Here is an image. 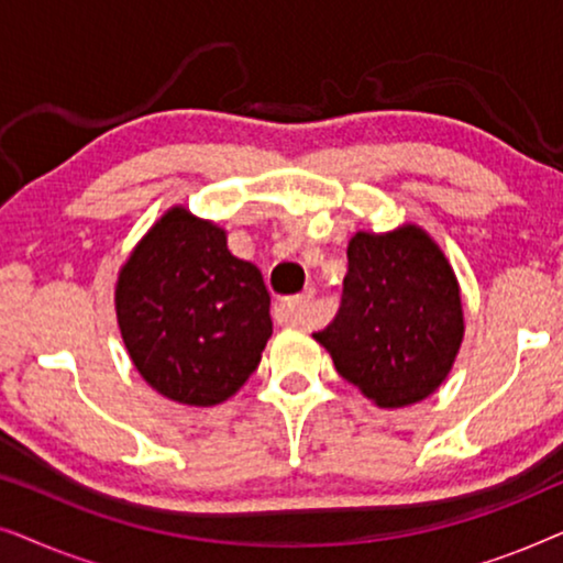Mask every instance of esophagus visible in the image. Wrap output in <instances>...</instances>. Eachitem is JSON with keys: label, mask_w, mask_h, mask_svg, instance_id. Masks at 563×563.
I'll return each instance as SVG.
<instances>
[{"label": "esophagus", "mask_w": 563, "mask_h": 563, "mask_svg": "<svg viewBox=\"0 0 563 563\" xmlns=\"http://www.w3.org/2000/svg\"><path fill=\"white\" fill-rule=\"evenodd\" d=\"M310 302L312 291H305V295L287 297L279 305V322L284 325H307L310 322Z\"/></svg>", "instance_id": "34e87169"}]
</instances>
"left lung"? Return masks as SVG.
Segmentation results:
<instances>
[{
  "label": "left lung",
  "instance_id": "left-lung-1",
  "mask_svg": "<svg viewBox=\"0 0 563 563\" xmlns=\"http://www.w3.org/2000/svg\"><path fill=\"white\" fill-rule=\"evenodd\" d=\"M314 341L338 374L379 407H407L441 387L464 341L456 274L426 230L356 233L333 322Z\"/></svg>",
  "mask_w": 563,
  "mask_h": 563
}]
</instances>
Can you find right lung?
<instances>
[{
    "instance_id": "right-lung-1",
    "label": "right lung",
    "mask_w": 563,
    "mask_h": 563,
    "mask_svg": "<svg viewBox=\"0 0 563 563\" xmlns=\"http://www.w3.org/2000/svg\"><path fill=\"white\" fill-rule=\"evenodd\" d=\"M268 289L225 230L172 207L120 268L114 307L133 364L158 395L210 407L256 372L272 338Z\"/></svg>"
}]
</instances>
